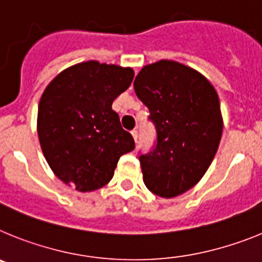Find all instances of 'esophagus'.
I'll return each instance as SVG.
<instances>
[{
  "label": "esophagus",
  "instance_id": "obj_1",
  "mask_svg": "<svg viewBox=\"0 0 262 262\" xmlns=\"http://www.w3.org/2000/svg\"><path fill=\"white\" fill-rule=\"evenodd\" d=\"M131 135H133L134 140L138 143V129H133V131H131Z\"/></svg>",
  "mask_w": 262,
  "mask_h": 262
}]
</instances>
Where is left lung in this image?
Listing matches in <instances>:
<instances>
[{
    "mask_svg": "<svg viewBox=\"0 0 262 262\" xmlns=\"http://www.w3.org/2000/svg\"><path fill=\"white\" fill-rule=\"evenodd\" d=\"M134 89L157 134L154 151L139 157L143 181L163 198L181 195L205 176L221 143L216 90L202 73L173 60L143 67Z\"/></svg>",
    "mask_w": 262,
    "mask_h": 262,
    "instance_id": "obj_1",
    "label": "left lung"
}]
</instances>
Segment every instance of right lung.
Returning <instances> with one entry per match:
<instances>
[{"label":"right lung","mask_w":262,"mask_h":262,"mask_svg":"<svg viewBox=\"0 0 262 262\" xmlns=\"http://www.w3.org/2000/svg\"><path fill=\"white\" fill-rule=\"evenodd\" d=\"M133 68L78 62L60 72L39 101L38 136L52 172L88 193L105 186L118 160L135 148L111 105L131 85Z\"/></svg>","instance_id":"obj_1"}]
</instances>
